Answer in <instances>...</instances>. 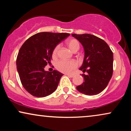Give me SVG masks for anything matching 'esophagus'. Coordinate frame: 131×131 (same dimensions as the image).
I'll return each mask as SVG.
<instances>
[{
	"mask_svg": "<svg viewBox=\"0 0 131 131\" xmlns=\"http://www.w3.org/2000/svg\"><path fill=\"white\" fill-rule=\"evenodd\" d=\"M67 75L68 76H69V77H70V78H73V77H74V75L73 74H67Z\"/></svg>",
	"mask_w": 131,
	"mask_h": 131,
	"instance_id": "1",
	"label": "esophagus"
}]
</instances>
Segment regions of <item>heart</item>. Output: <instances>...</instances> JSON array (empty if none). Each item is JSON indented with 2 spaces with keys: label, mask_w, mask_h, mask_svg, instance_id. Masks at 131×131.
Masks as SVG:
<instances>
[{
  "label": "heart",
  "mask_w": 131,
  "mask_h": 131,
  "mask_svg": "<svg viewBox=\"0 0 131 131\" xmlns=\"http://www.w3.org/2000/svg\"><path fill=\"white\" fill-rule=\"evenodd\" d=\"M66 44L72 52H76L80 48V44L78 40L75 39H70L66 41ZM59 47H55L52 52V58H55L57 56ZM78 67V63L74 60H60L57 61L56 68L59 71L64 73H70L74 71Z\"/></svg>",
  "instance_id": "heart-1"
}]
</instances>
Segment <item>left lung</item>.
Instances as JSON below:
<instances>
[{
  "label": "left lung",
  "instance_id": "8db88e82",
  "mask_svg": "<svg viewBox=\"0 0 131 131\" xmlns=\"http://www.w3.org/2000/svg\"><path fill=\"white\" fill-rule=\"evenodd\" d=\"M84 49L83 63L79 70L83 73V83L76 87L81 93L87 95L99 94L106 88L113 72V54L104 40L89 34H72Z\"/></svg>",
  "mask_w": 131,
  "mask_h": 131
}]
</instances>
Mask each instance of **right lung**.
I'll return each instance as SVG.
<instances>
[{
  "label": "right lung",
  "instance_id": "obj_1",
  "mask_svg": "<svg viewBox=\"0 0 131 131\" xmlns=\"http://www.w3.org/2000/svg\"><path fill=\"white\" fill-rule=\"evenodd\" d=\"M69 33L39 32L27 39L19 49L16 58V68L23 86L36 97L49 95L57 89L62 73L53 70L46 71L50 64L52 52Z\"/></svg>",
  "mask_w": 131,
  "mask_h": 131
}]
</instances>
